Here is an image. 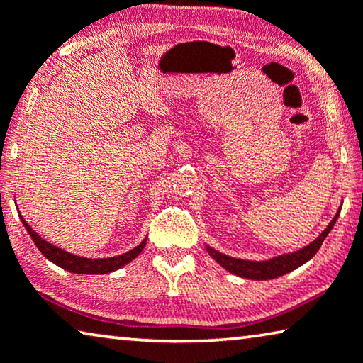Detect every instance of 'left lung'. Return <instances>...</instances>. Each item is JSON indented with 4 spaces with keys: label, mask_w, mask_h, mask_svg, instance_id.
Wrapping results in <instances>:
<instances>
[{
    "label": "left lung",
    "mask_w": 363,
    "mask_h": 363,
    "mask_svg": "<svg viewBox=\"0 0 363 363\" xmlns=\"http://www.w3.org/2000/svg\"><path fill=\"white\" fill-rule=\"evenodd\" d=\"M339 213H341V208L337 210L336 216L333 218L331 223L328 224V228L313 240V242H310L301 250L292 252V254H284V255L269 258V260H264V262H250V260H240V258L224 255L221 252L211 249L208 245H206V250H208V254L215 258L223 268H226L228 272L240 276V278H249V279H257V281L274 279L278 278V276H283L286 273L292 272V269L302 267L303 263H307L310 258L318 252L321 244H323V240L326 239V235L330 234L333 226H335Z\"/></svg>",
    "instance_id": "1"
}]
</instances>
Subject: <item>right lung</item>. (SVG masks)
<instances>
[{
	"mask_svg": "<svg viewBox=\"0 0 363 363\" xmlns=\"http://www.w3.org/2000/svg\"><path fill=\"white\" fill-rule=\"evenodd\" d=\"M21 221L24 224L27 233L30 234V238L33 240V244L37 245V249L42 252V254L48 258L50 262H53L57 267L67 269V272L76 273V274H106L111 273L114 269L123 268L124 264H128L129 262L134 260V258L140 254L143 250V247L147 244V239L142 240L140 245H137L135 249L129 250L128 254L118 255V257H109V258H85V257H79L74 254H69V252L60 249L53 244L47 242L40 238V234H37L33 229L28 226L27 221L21 216Z\"/></svg>",
	"mask_w": 363,
	"mask_h": 363,
	"instance_id": "obj_1",
	"label": "right lung"
}]
</instances>
